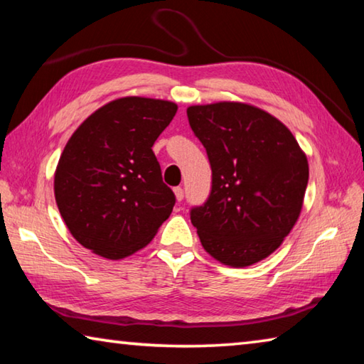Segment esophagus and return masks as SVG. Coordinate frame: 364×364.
<instances>
[{"label": "esophagus", "instance_id": "1", "mask_svg": "<svg viewBox=\"0 0 364 364\" xmlns=\"http://www.w3.org/2000/svg\"><path fill=\"white\" fill-rule=\"evenodd\" d=\"M173 191H175L176 200H178V202H181V200L184 199V191H183V188H180V186H178V188H175Z\"/></svg>", "mask_w": 364, "mask_h": 364}]
</instances>
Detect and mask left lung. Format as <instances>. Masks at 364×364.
<instances>
[{"mask_svg":"<svg viewBox=\"0 0 364 364\" xmlns=\"http://www.w3.org/2000/svg\"><path fill=\"white\" fill-rule=\"evenodd\" d=\"M188 120L212 168L210 194L191 208L202 245L230 267L263 260L299 218L306 156L286 125L249 104L191 106Z\"/></svg>","mask_w":364,"mask_h":364,"instance_id":"left-lung-1","label":"left lung"}]
</instances>
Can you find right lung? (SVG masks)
<instances>
[{
    "label": "right lung",
    "instance_id": "add662e5",
    "mask_svg": "<svg viewBox=\"0 0 364 364\" xmlns=\"http://www.w3.org/2000/svg\"><path fill=\"white\" fill-rule=\"evenodd\" d=\"M176 104L128 96L91 114L65 144L54 196L72 236L119 260L143 249L170 217L176 197L152 146Z\"/></svg>",
    "mask_w": 364,
    "mask_h": 364
}]
</instances>
